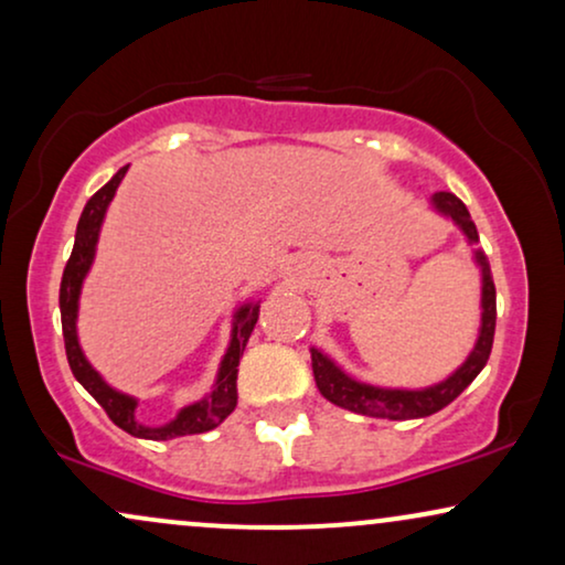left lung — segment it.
<instances>
[{"label":"left lung","instance_id":"obj_1","mask_svg":"<svg viewBox=\"0 0 565 565\" xmlns=\"http://www.w3.org/2000/svg\"><path fill=\"white\" fill-rule=\"evenodd\" d=\"M430 209L446 221H451L463 234V242L472 249V263L480 270V326H477L475 347L463 356V362L456 370H451L443 381L423 385V388H404V385H377L354 377L349 370H344L331 354L312 344L310 360H312V375H316L318 391L328 402L341 406V409L367 414V417L381 419H419L430 417V414L440 412L448 406L456 396L482 373L488 365V356L492 349V335H495V284H492L490 263L484 258L482 249H477V226L472 216H469L467 205L461 203L454 192H435L430 195Z\"/></svg>","mask_w":565,"mask_h":565}]
</instances>
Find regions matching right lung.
Segmentation results:
<instances>
[{"mask_svg":"<svg viewBox=\"0 0 565 565\" xmlns=\"http://www.w3.org/2000/svg\"><path fill=\"white\" fill-rule=\"evenodd\" d=\"M130 163L117 171L102 190L85 203L83 216L77 221L75 232V247L70 255L67 268L62 274V287H60V310H62V333H64V349H67V362L73 367V375L77 383L83 385L88 394L104 406V412L109 414L111 423L122 427L125 433L135 435V438L146 440H171L180 438V435H195L213 430L224 423L226 417L237 406V367L239 356L245 352V344L253 333L255 323L260 316V299H245L237 305L232 316V331H230V344L221 356L216 377H213L211 391L205 396L195 398V402L184 404L169 423L163 425H146L138 419V404L140 398L125 391L114 388L104 381V375L90 365L88 356H85L81 347V335H77V312H81V291L85 284V276L90 274L93 260H96V247L98 237H102V226L109 211V203L117 195V188L122 184Z\"/></svg>","mask_w":565,"mask_h":565,"instance_id":"obj_1","label":"right lung"}]
</instances>
